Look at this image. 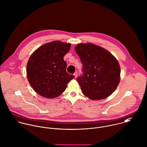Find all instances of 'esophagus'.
Segmentation results:
<instances>
[{
	"mask_svg": "<svg viewBox=\"0 0 147 147\" xmlns=\"http://www.w3.org/2000/svg\"><path fill=\"white\" fill-rule=\"evenodd\" d=\"M74 75L75 76V78H76V77L78 76V73H77V72H75V73L74 74Z\"/></svg>",
	"mask_w": 147,
	"mask_h": 147,
	"instance_id": "esophagus-1",
	"label": "esophagus"
}]
</instances>
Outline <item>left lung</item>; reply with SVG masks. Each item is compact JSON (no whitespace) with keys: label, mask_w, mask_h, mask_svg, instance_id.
I'll return each instance as SVG.
<instances>
[{"label":"left lung","mask_w":147,"mask_h":147,"mask_svg":"<svg viewBox=\"0 0 147 147\" xmlns=\"http://www.w3.org/2000/svg\"><path fill=\"white\" fill-rule=\"evenodd\" d=\"M83 65L82 74L76 80L82 92L92 100L110 95L120 81V67L109 52L91 43L79 44L75 48Z\"/></svg>","instance_id":"1"}]
</instances>
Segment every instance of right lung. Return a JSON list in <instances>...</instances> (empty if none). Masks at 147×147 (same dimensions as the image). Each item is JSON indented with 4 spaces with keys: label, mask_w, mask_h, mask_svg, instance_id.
Listing matches in <instances>:
<instances>
[{
    "label": "right lung",
    "mask_w": 147,
    "mask_h": 147,
    "mask_svg": "<svg viewBox=\"0 0 147 147\" xmlns=\"http://www.w3.org/2000/svg\"><path fill=\"white\" fill-rule=\"evenodd\" d=\"M70 48L71 44L55 41L43 45L31 55L27 64V77L39 95L48 98L57 97L75 78L66 71L64 60Z\"/></svg>",
    "instance_id": "right-lung-1"
}]
</instances>
